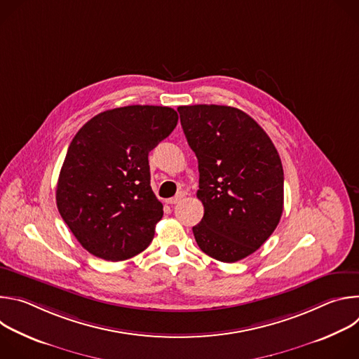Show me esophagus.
<instances>
[{
	"mask_svg": "<svg viewBox=\"0 0 359 359\" xmlns=\"http://www.w3.org/2000/svg\"><path fill=\"white\" fill-rule=\"evenodd\" d=\"M184 196H186V193H184V191H179L175 197L168 198V200H166V203H168V204H176V203H179Z\"/></svg>",
	"mask_w": 359,
	"mask_h": 359,
	"instance_id": "34e87169",
	"label": "esophagus"
}]
</instances>
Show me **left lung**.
<instances>
[{"instance_id":"left-lung-1","label":"left lung","mask_w":359,"mask_h":359,"mask_svg":"<svg viewBox=\"0 0 359 359\" xmlns=\"http://www.w3.org/2000/svg\"><path fill=\"white\" fill-rule=\"evenodd\" d=\"M187 143L198 161L197 198L204 206L193 227L203 252L234 263L260 248L284 208V172L263 128L237 108L179 107Z\"/></svg>"}]
</instances>
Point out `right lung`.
I'll list each match as a JSON object with an SVG mask.
<instances>
[{"label":"right lung","mask_w":359,"mask_h":359,"mask_svg":"<svg viewBox=\"0 0 359 359\" xmlns=\"http://www.w3.org/2000/svg\"><path fill=\"white\" fill-rule=\"evenodd\" d=\"M177 121V112L168 107L130 105L93 116L72 139L57 184V206L95 257L128 260L153 240L163 204L150 187L147 156Z\"/></svg>","instance_id":"right-lung-1"}]
</instances>
